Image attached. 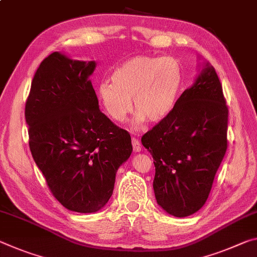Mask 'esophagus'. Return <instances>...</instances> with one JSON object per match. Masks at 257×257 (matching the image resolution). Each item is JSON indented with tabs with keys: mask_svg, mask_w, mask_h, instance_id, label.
<instances>
[{
	"mask_svg": "<svg viewBox=\"0 0 257 257\" xmlns=\"http://www.w3.org/2000/svg\"><path fill=\"white\" fill-rule=\"evenodd\" d=\"M132 144H133L134 151H135V152H140L141 149H142V146H141L140 141H138L137 138H135V137L132 138Z\"/></svg>",
	"mask_w": 257,
	"mask_h": 257,
	"instance_id": "esophagus-1",
	"label": "esophagus"
}]
</instances>
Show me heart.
Listing matches in <instances>:
<instances>
[{"label": "heart", "instance_id": "1", "mask_svg": "<svg viewBox=\"0 0 257 257\" xmlns=\"http://www.w3.org/2000/svg\"><path fill=\"white\" fill-rule=\"evenodd\" d=\"M112 82L101 81L97 97L112 120L121 122L133 108L134 125L148 119L152 123L165 120L177 104L183 87V68L173 57L136 56L119 65Z\"/></svg>", "mask_w": 257, "mask_h": 257}]
</instances>
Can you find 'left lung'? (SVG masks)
<instances>
[{
	"label": "left lung",
	"mask_w": 257,
	"mask_h": 257,
	"mask_svg": "<svg viewBox=\"0 0 257 257\" xmlns=\"http://www.w3.org/2000/svg\"><path fill=\"white\" fill-rule=\"evenodd\" d=\"M227 117L222 84L206 63L173 112L142 137L156 167L157 202L168 214L186 217L205 205L227 149Z\"/></svg>",
	"instance_id": "1"
}]
</instances>
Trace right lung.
Returning <instances> with one entry per match:
<instances>
[{"label":"right lung","instance_id":"right-lung-1","mask_svg":"<svg viewBox=\"0 0 257 257\" xmlns=\"http://www.w3.org/2000/svg\"><path fill=\"white\" fill-rule=\"evenodd\" d=\"M95 62L56 51L35 72L25 106L30 149L51 193L68 210L95 213L111 198L132 138L99 111Z\"/></svg>","mask_w":257,"mask_h":257}]
</instances>
